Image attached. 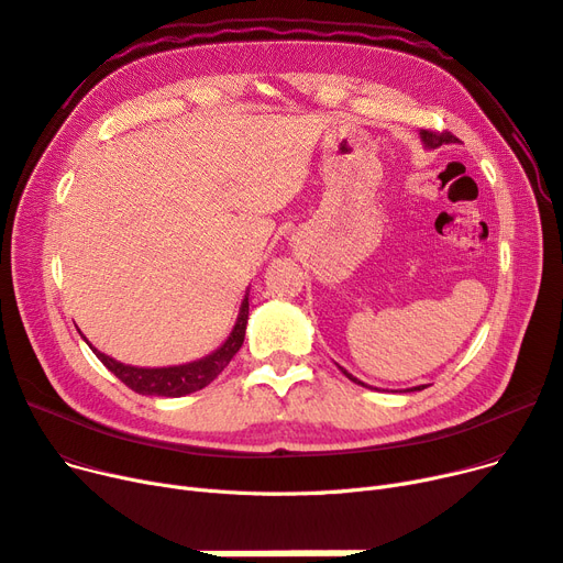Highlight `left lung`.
I'll list each match as a JSON object with an SVG mask.
<instances>
[{
    "instance_id": "8db88e82",
    "label": "left lung",
    "mask_w": 563,
    "mask_h": 563,
    "mask_svg": "<svg viewBox=\"0 0 563 563\" xmlns=\"http://www.w3.org/2000/svg\"><path fill=\"white\" fill-rule=\"evenodd\" d=\"M421 135V142H423V146L426 150H437V146H442V144H453V142H457V137L455 135H451L449 131H444V133H432V131H421L419 133ZM338 368L342 371V375L345 377H350L354 384H361V386H368V384H363L361 379H356L352 373H347L345 368H342V365H338ZM371 388V386H368ZM426 388V384H421V386H411V388H405V390H423Z\"/></svg>"
}]
</instances>
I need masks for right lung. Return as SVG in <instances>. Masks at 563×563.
<instances>
[{
  "instance_id": "add662e5",
  "label": "right lung",
  "mask_w": 563,
  "mask_h": 563,
  "mask_svg": "<svg viewBox=\"0 0 563 563\" xmlns=\"http://www.w3.org/2000/svg\"><path fill=\"white\" fill-rule=\"evenodd\" d=\"M246 324H249V291L241 301L236 322L221 347L198 361L181 363V365H167V368H137V365H126L121 361H114L112 356L96 350L82 333L80 335L85 338L91 352L99 356V361L106 365V368L114 377L124 382L129 388H133L135 394L161 396V398H181V396H188V394H195V390L205 388L228 368V363L241 350L243 338H246Z\"/></svg>"
}]
</instances>
